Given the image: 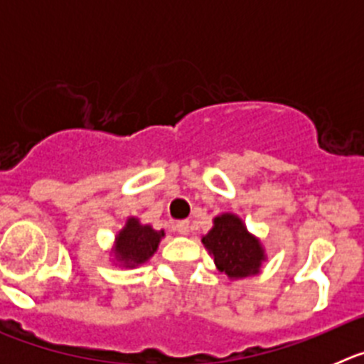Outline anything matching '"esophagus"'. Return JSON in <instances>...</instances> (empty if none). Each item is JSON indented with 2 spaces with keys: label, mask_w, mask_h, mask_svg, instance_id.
I'll return each mask as SVG.
<instances>
[{
  "label": "esophagus",
  "mask_w": 364,
  "mask_h": 364,
  "mask_svg": "<svg viewBox=\"0 0 364 364\" xmlns=\"http://www.w3.org/2000/svg\"><path fill=\"white\" fill-rule=\"evenodd\" d=\"M175 230L178 231L180 235H188L189 231H191V226H189L188 220H180L175 224Z\"/></svg>",
  "instance_id": "34e87169"
}]
</instances>
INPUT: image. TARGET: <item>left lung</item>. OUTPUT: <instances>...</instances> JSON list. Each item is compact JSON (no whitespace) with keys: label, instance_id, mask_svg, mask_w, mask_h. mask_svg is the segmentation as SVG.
Instances as JSON below:
<instances>
[{"label":"left lung","instance_id":"1","mask_svg":"<svg viewBox=\"0 0 364 364\" xmlns=\"http://www.w3.org/2000/svg\"><path fill=\"white\" fill-rule=\"evenodd\" d=\"M202 244L213 257L215 266L230 279H244L259 273L266 260L264 247L257 237L246 230L244 222L233 213L215 217L210 233Z\"/></svg>","mask_w":364,"mask_h":364}]
</instances>
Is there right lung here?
<instances>
[{"label":"right lung","mask_w":364,"mask_h":364,"mask_svg":"<svg viewBox=\"0 0 364 364\" xmlns=\"http://www.w3.org/2000/svg\"><path fill=\"white\" fill-rule=\"evenodd\" d=\"M164 235V230H153L149 224H140L134 217L127 218L124 230L114 240V257L124 268L144 264L156 252Z\"/></svg>","instance_id":"1"}]
</instances>
